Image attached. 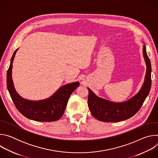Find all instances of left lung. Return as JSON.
I'll use <instances>...</instances> for the list:
<instances>
[{
	"label": "left lung",
	"instance_id": "obj_1",
	"mask_svg": "<svg viewBox=\"0 0 158 158\" xmlns=\"http://www.w3.org/2000/svg\"><path fill=\"white\" fill-rule=\"evenodd\" d=\"M143 56L146 64L144 81L139 91L129 100L122 102H114L96 96L91 89L89 91L88 106L92 115L103 122H119L133 116L140 109L148 96L151 87V65L143 46Z\"/></svg>",
	"mask_w": 158,
	"mask_h": 158
}]
</instances>
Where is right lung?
Listing matches in <instances>:
<instances>
[{
    "label": "right lung",
    "instance_id": "obj_1",
    "mask_svg": "<svg viewBox=\"0 0 158 158\" xmlns=\"http://www.w3.org/2000/svg\"><path fill=\"white\" fill-rule=\"evenodd\" d=\"M17 49L11 58L7 73V87L17 110L30 119L40 122H52L59 120L64 114L67 102L71 94L79 85V82H74L62 85L48 99L31 101L22 98L15 91L12 77V64Z\"/></svg>",
    "mask_w": 158,
    "mask_h": 158
}]
</instances>
